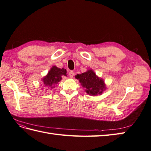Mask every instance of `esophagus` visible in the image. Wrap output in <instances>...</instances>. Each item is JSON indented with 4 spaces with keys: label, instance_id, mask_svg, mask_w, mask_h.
Returning <instances> with one entry per match:
<instances>
[{
    "label": "esophagus",
    "instance_id": "obj_1",
    "mask_svg": "<svg viewBox=\"0 0 151 151\" xmlns=\"http://www.w3.org/2000/svg\"><path fill=\"white\" fill-rule=\"evenodd\" d=\"M69 76H70V77L71 78H72L73 76H74V72H73V71H70V72H69Z\"/></svg>",
    "mask_w": 151,
    "mask_h": 151
}]
</instances>
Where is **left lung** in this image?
<instances>
[{
	"instance_id": "8db88e82",
	"label": "left lung",
	"mask_w": 151,
	"mask_h": 151,
	"mask_svg": "<svg viewBox=\"0 0 151 151\" xmlns=\"http://www.w3.org/2000/svg\"><path fill=\"white\" fill-rule=\"evenodd\" d=\"M76 78L79 79L81 85L86 88V92L90 95L101 94L103 90L105 89L104 81L97 77L92 70H88L81 74H78Z\"/></svg>"
}]
</instances>
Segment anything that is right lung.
Returning a JSON list of instances; mask_svg holds the SVG:
<instances>
[{
	"label": "right lung",
	"instance_id": "1",
	"mask_svg": "<svg viewBox=\"0 0 151 151\" xmlns=\"http://www.w3.org/2000/svg\"><path fill=\"white\" fill-rule=\"evenodd\" d=\"M62 76H66V70L54 66L50 70L47 76L42 79V81L46 86L52 88L55 84L61 81Z\"/></svg>",
	"mask_w": 151,
	"mask_h": 151
}]
</instances>
